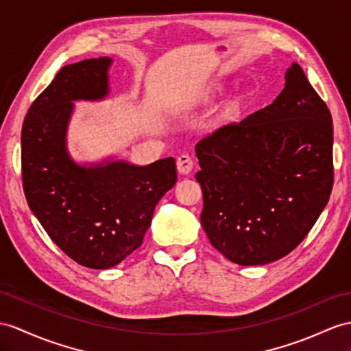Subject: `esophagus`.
Segmentation results:
<instances>
[{
	"label": "esophagus",
	"mask_w": 351,
	"mask_h": 351,
	"mask_svg": "<svg viewBox=\"0 0 351 351\" xmlns=\"http://www.w3.org/2000/svg\"><path fill=\"white\" fill-rule=\"evenodd\" d=\"M195 162L189 155H180L177 159V169L180 174H189L193 169Z\"/></svg>",
	"instance_id": "1"
}]
</instances>
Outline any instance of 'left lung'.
Here are the masks:
<instances>
[{"label": "left lung", "instance_id": "obj_1", "mask_svg": "<svg viewBox=\"0 0 351 351\" xmlns=\"http://www.w3.org/2000/svg\"><path fill=\"white\" fill-rule=\"evenodd\" d=\"M272 104L196 144L201 223L238 265H265L301 244L333 186V125L304 70L292 64Z\"/></svg>", "mask_w": 351, "mask_h": 351}]
</instances>
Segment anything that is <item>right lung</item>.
Wrapping results in <instances>:
<instances>
[{
    "instance_id": "obj_1",
    "label": "right lung",
    "mask_w": 351,
    "mask_h": 351,
    "mask_svg": "<svg viewBox=\"0 0 351 351\" xmlns=\"http://www.w3.org/2000/svg\"><path fill=\"white\" fill-rule=\"evenodd\" d=\"M110 58L70 64L32 102L22 125V183L34 216L74 262L93 269L121 263L143 244L156 204L177 182L174 158L135 167H80L65 132L77 99L108 92Z\"/></svg>"
}]
</instances>
